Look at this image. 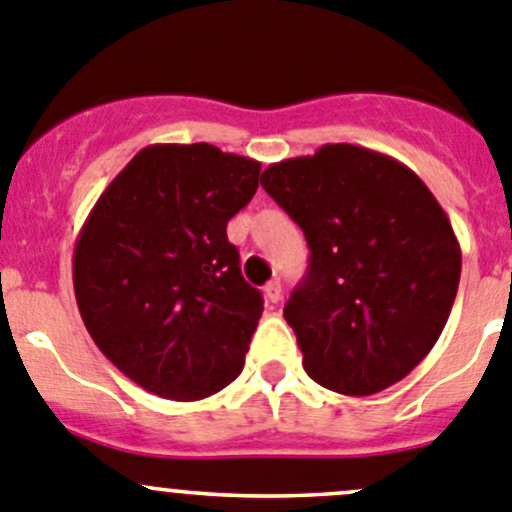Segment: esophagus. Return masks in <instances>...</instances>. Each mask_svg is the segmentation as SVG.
Here are the masks:
<instances>
[{"mask_svg":"<svg viewBox=\"0 0 512 512\" xmlns=\"http://www.w3.org/2000/svg\"><path fill=\"white\" fill-rule=\"evenodd\" d=\"M280 298H283V285H280V280H270V283L265 285V300H267V305L280 303Z\"/></svg>","mask_w":512,"mask_h":512,"instance_id":"esophagus-1","label":"esophagus"}]
</instances>
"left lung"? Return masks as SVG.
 I'll return each instance as SVG.
<instances>
[{
  "mask_svg": "<svg viewBox=\"0 0 512 512\" xmlns=\"http://www.w3.org/2000/svg\"><path fill=\"white\" fill-rule=\"evenodd\" d=\"M260 184L310 247L283 310L310 379L346 396L404 379L444 331L462 270L455 229L427 184L351 143L270 164Z\"/></svg>",
  "mask_w": 512,
  "mask_h": 512,
  "instance_id": "1",
  "label": "left lung"
}]
</instances>
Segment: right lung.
Listing matches in <instances>:
<instances>
[{
  "label": "right lung",
  "instance_id": "add662e5",
  "mask_svg": "<svg viewBox=\"0 0 512 512\" xmlns=\"http://www.w3.org/2000/svg\"><path fill=\"white\" fill-rule=\"evenodd\" d=\"M260 161L209 143L141 148L75 242L73 285L95 346L141 389L197 401L232 384L262 315L227 222Z\"/></svg>",
  "mask_w": 512,
  "mask_h": 512
}]
</instances>
